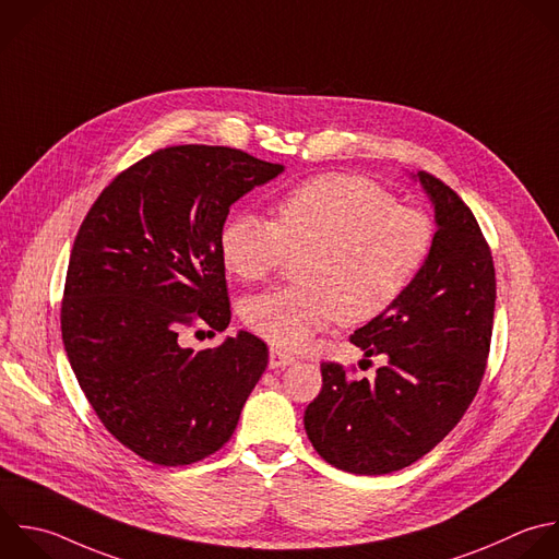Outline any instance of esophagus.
<instances>
[{
  "instance_id": "1",
  "label": "esophagus",
  "mask_w": 559,
  "mask_h": 559,
  "mask_svg": "<svg viewBox=\"0 0 559 559\" xmlns=\"http://www.w3.org/2000/svg\"><path fill=\"white\" fill-rule=\"evenodd\" d=\"M293 362H295V356H293V354H288V352H284V349H280V347H271V352H269V365H271V369L288 367V365H293Z\"/></svg>"
}]
</instances>
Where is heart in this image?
<instances>
[{"label": "heart", "mask_w": 559, "mask_h": 559, "mask_svg": "<svg viewBox=\"0 0 559 559\" xmlns=\"http://www.w3.org/2000/svg\"><path fill=\"white\" fill-rule=\"evenodd\" d=\"M273 221L231 216L218 238L225 269L264 282L299 260V286L242 304L245 325L264 341L297 349L334 321L369 323L389 312L426 264L435 225L426 212L395 203L380 183L328 173L286 190Z\"/></svg>", "instance_id": "heart-1"}]
</instances>
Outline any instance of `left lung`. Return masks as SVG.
Returning a JSON list of instances; mask_svg holds the SVG:
<instances>
[{"label":"left lung","instance_id":"obj_1","mask_svg":"<svg viewBox=\"0 0 559 559\" xmlns=\"http://www.w3.org/2000/svg\"><path fill=\"white\" fill-rule=\"evenodd\" d=\"M435 205L430 255L402 299L349 341L384 356L358 380L321 362L323 386L304 426L314 450L352 474H389L430 452L472 404L489 354L496 273L489 245L459 194L417 173Z\"/></svg>","mask_w":559,"mask_h":559}]
</instances>
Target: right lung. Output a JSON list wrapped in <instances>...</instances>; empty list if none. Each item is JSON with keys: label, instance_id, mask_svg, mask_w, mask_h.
Instances as JSON below:
<instances>
[{"label": "right lung", "instance_id": "1", "mask_svg": "<svg viewBox=\"0 0 559 559\" xmlns=\"http://www.w3.org/2000/svg\"><path fill=\"white\" fill-rule=\"evenodd\" d=\"M284 166L227 146H168L120 173L87 212L70 255L61 332L76 380L105 428L157 465L223 448L269 362L238 332L216 349L231 308L218 249L229 207Z\"/></svg>", "mask_w": 559, "mask_h": 559}]
</instances>
